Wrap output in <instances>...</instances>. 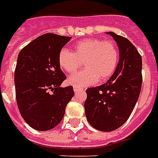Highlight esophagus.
<instances>
[{
	"mask_svg": "<svg viewBox=\"0 0 158 158\" xmlns=\"http://www.w3.org/2000/svg\"><path fill=\"white\" fill-rule=\"evenodd\" d=\"M81 90H84V89H82V88H78V87H74V91L75 92V93H77V92L81 91Z\"/></svg>",
	"mask_w": 158,
	"mask_h": 158,
	"instance_id": "34e87169",
	"label": "esophagus"
}]
</instances>
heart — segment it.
<instances>
[{
	"instance_id": "heart-1",
	"label": "heart",
	"mask_w": 158,
	"mask_h": 158,
	"mask_svg": "<svg viewBox=\"0 0 158 158\" xmlns=\"http://www.w3.org/2000/svg\"><path fill=\"white\" fill-rule=\"evenodd\" d=\"M58 62L67 73H74L81 67L86 69L68 79L70 85L78 88L95 84L98 80L110 79L117 68L119 51L112 42L96 38H87L74 47L73 52L62 49L59 52Z\"/></svg>"
}]
</instances>
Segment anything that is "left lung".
<instances>
[{
  "label": "left lung",
  "mask_w": 158,
  "mask_h": 158,
  "mask_svg": "<svg viewBox=\"0 0 158 158\" xmlns=\"http://www.w3.org/2000/svg\"><path fill=\"white\" fill-rule=\"evenodd\" d=\"M120 59L117 68L109 80L86 90L85 114L96 130L110 132L120 128L131 115L142 87V59L136 48L122 36L113 32Z\"/></svg>",
  "instance_id": "1"
}]
</instances>
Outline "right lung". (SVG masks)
I'll return each mask as SVG.
<instances>
[{"mask_svg":"<svg viewBox=\"0 0 158 158\" xmlns=\"http://www.w3.org/2000/svg\"><path fill=\"white\" fill-rule=\"evenodd\" d=\"M70 39L46 33L32 41L18 56L15 70L17 105L25 122L38 131L56 127L74 95L72 86L60 87L66 76L58 62L59 52Z\"/></svg>","mask_w":158,"mask_h":158,"instance_id":"right-lung-1","label":"right lung"}]
</instances>
